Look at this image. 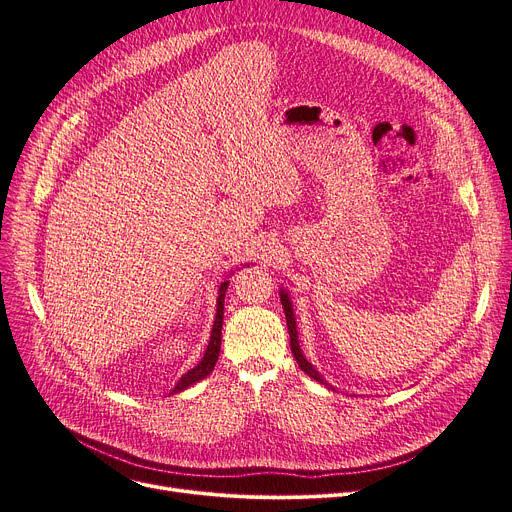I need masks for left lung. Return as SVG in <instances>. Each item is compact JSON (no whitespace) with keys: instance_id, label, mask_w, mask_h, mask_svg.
Wrapping results in <instances>:
<instances>
[{"instance_id":"left-lung-1","label":"left lung","mask_w":512,"mask_h":512,"mask_svg":"<svg viewBox=\"0 0 512 512\" xmlns=\"http://www.w3.org/2000/svg\"><path fill=\"white\" fill-rule=\"evenodd\" d=\"M280 301H282V307H284V313H286V326H288V334H290V351H292V357L294 361L299 363V367L309 375V378H313L315 382L319 384H326L324 378L313 369V365L305 359L301 346H299V336H297V321H294V313H292V305L288 301V294L282 290L280 292Z\"/></svg>"}]
</instances>
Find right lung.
Returning <instances> with one entry per match:
<instances>
[{
    "mask_svg": "<svg viewBox=\"0 0 512 512\" xmlns=\"http://www.w3.org/2000/svg\"><path fill=\"white\" fill-rule=\"evenodd\" d=\"M228 280L222 282L220 286V297H218V313H215V321H213V330H211V338H209V344H207V351L203 355V359L188 371L184 373L182 378L178 380V384L174 386L172 394L176 392H182L186 390L188 386H193L195 382L207 378V375L213 371L215 367V361H218L220 357V346H222V324H224V297H226V288H228Z\"/></svg>",
    "mask_w": 512,
    "mask_h": 512,
    "instance_id": "obj_1",
    "label": "right lung"
}]
</instances>
